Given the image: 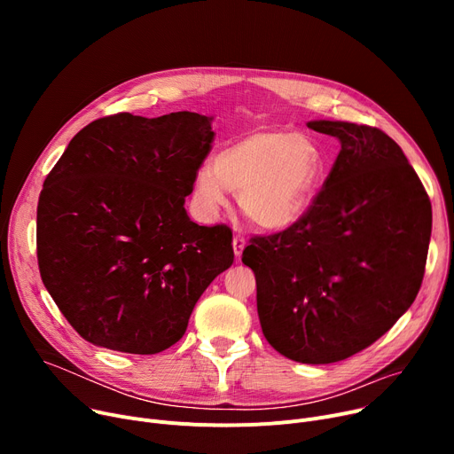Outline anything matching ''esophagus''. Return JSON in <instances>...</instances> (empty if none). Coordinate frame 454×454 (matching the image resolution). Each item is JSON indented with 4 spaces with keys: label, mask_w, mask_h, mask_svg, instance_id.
Masks as SVG:
<instances>
[{
    "label": "esophagus",
    "mask_w": 454,
    "mask_h": 454,
    "mask_svg": "<svg viewBox=\"0 0 454 454\" xmlns=\"http://www.w3.org/2000/svg\"><path fill=\"white\" fill-rule=\"evenodd\" d=\"M245 247H247V241H245V237H243L241 233H237V235L233 237V252H235V257H237V259H239V257H241V254H243Z\"/></svg>",
    "instance_id": "1"
}]
</instances>
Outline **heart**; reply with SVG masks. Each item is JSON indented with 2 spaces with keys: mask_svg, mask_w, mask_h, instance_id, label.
<instances>
[{
  "mask_svg": "<svg viewBox=\"0 0 454 454\" xmlns=\"http://www.w3.org/2000/svg\"><path fill=\"white\" fill-rule=\"evenodd\" d=\"M324 175L317 143L291 130L255 129L224 145L215 163L206 161L195 176L197 199L207 209L228 204L239 193L241 209L263 230H285L311 207Z\"/></svg>",
  "mask_w": 454,
  "mask_h": 454,
  "instance_id": "b5f03b06",
  "label": "heart"
}]
</instances>
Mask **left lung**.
<instances>
[{
    "instance_id": "8db88e82",
    "label": "left lung",
    "mask_w": 454,
    "mask_h": 454,
    "mask_svg": "<svg viewBox=\"0 0 454 454\" xmlns=\"http://www.w3.org/2000/svg\"><path fill=\"white\" fill-rule=\"evenodd\" d=\"M340 153L311 207L287 230L255 235V274L269 344L291 361L329 364L372 346L421 287L433 209L397 143L375 127L307 123Z\"/></svg>"
}]
</instances>
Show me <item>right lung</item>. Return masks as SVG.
<instances>
[{
    "label": "right lung",
    "mask_w": 454,
    "mask_h": 454,
    "mask_svg": "<svg viewBox=\"0 0 454 454\" xmlns=\"http://www.w3.org/2000/svg\"><path fill=\"white\" fill-rule=\"evenodd\" d=\"M211 121L195 112L95 119L47 175L38 269L84 340L136 355L171 348L231 267V230L199 226L184 207L211 151Z\"/></svg>",
    "instance_id": "1"
}]
</instances>
